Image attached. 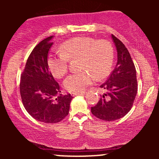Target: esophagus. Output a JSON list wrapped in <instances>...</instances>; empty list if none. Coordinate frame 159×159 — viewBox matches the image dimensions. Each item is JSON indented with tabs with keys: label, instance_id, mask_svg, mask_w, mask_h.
Wrapping results in <instances>:
<instances>
[{
	"label": "esophagus",
	"instance_id": "esophagus-1",
	"mask_svg": "<svg viewBox=\"0 0 159 159\" xmlns=\"http://www.w3.org/2000/svg\"><path fill=\"white\" fill-rule=\"evenodd\" d=\"M72 96H79V95H84L85 94V92H84V91H82V92H78V93H72Z\"/></svg>",
	"mask_w": 159,
	"mask_h": 159
}]
</instances>
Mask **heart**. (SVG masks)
<instances>
[{
	"label": "heart",
	"mask_w": 159,
	"mask_h": 159,
	"mask_svg": "<svg viewBox=\"0 0 159 159\" xmlns=\"http://www.w3.org/2000/svg\"><path fill=\"white\" fill-rule=\"evenodd\" d=\"M61 48L62 52L49 54L48 57V66L53 75L63 77L68 71L69 59L78 57L81 58L80 67L84 69L65 78L63 86L69 92L78 93L84 90L94 81L93 73L101 78L110 72L114 52L107 41L76 37L66 41Z\"/></svg>",
	"instance_id": "heart-1"
}]
</instances>
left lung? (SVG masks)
I'll return each mask as SVG.
<instances>
[{
	"label": "left lung",
	"mask_w": 159,
	"mask_h": 159,
	"mask_svg": "<svg viewBox=\"0 0 159 159\" xmlns=\"http://www.w3.org/2000/svg\"><path fill=\"white\" fill-rule=\"evenodd\" d=\"M117 52V63L108 79L100 86L105 93L101 96L96 106L91 107L95 116L105 121L123 117L132 108L137 91L136 69L125 45L111 35Z\"/></svg>",
	"instance_id": "8db88e82"
}]
</instances>
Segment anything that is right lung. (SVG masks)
I'll list each match as a JSON object with an SVG mask.
<instances>
[{
	"label": "right lung",
	"mask_w": 159,
	"mask_h": 159,
	"mask_svg": "<svg viewBox=\"0 0 159 159\" xmlns=\"http://www.w3.org/2000/svg\"><path fill=\"white\" fill-rule=\"evenodd\" d=\"M54 36L43 39L27 58L20 82L24 107L33 118L45 123H56L69 114L72 96H63L48 66V54Z\"/></svg>",
	"instance_id": "1"
}]
</instances>
